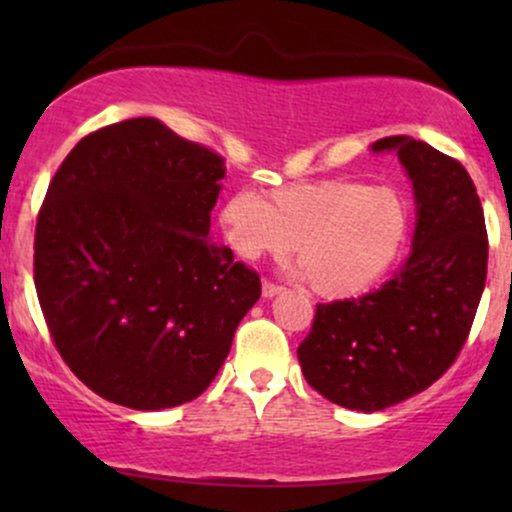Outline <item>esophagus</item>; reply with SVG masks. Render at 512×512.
Returning <instances> with one entry per match:
<instances>
[{
	"label": "esophagus",
	"instance_id": "obj_1",
	"mask_svg": "<svg viewBox=\"0 0 512 512\" xmlns=\"http://www.w3.org/2000/svg\"><path fill=\"white\" fill-rule=\"evenodd\" d=\"M279 291H281V286L274 284V281H267V279L262 281V296H264V298H272V296H276V293H279Z\"/></svg>",
	"mask_w": 512,
	"mask_h": 512
}]
</instances>
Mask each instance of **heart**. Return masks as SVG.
Segmentation results:
<instances>
[{
  "mask_svg": "<svg viewBox=\"0 0 512 512\" xmlns=\"http://www.w3.org/2000/svg\"><path fill=\"white\" fill-rule=\"evenodd\" d=\"M221 231L243 260L296 262L315 293L351 298L373 289L395 267L409 236V207L390 187L361 180H315L279 187L267 202L238 192L223 204Z\"/></svg>",
  "mask_w": 512,
  "mask_h": 512,
  "instance_id": "obj_1",
  "label": "heart"
}]
</instances>
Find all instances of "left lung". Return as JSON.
<instances>
[{
    "label": "left lung",
    "instance_id": "8db88e82",
    "mask_svg": "<svg viewBox=\"0 0 512 512\" xmlns=\"http://www.w3.org/2000/svg\"><path fill=\"white\" fill-rule=\"evenodd\" d=\"M414 182L409 255L378 291L317 303L298 361L313 390L346 409L380 411L431 387L460 356L486 284L489 236L477 187L457 158L385 137Z\"/></svg>",
    "mask_w": 512,
    "mask_h": 512
}]
</instances>
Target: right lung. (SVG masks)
<instances>
[{
  "label": "right lung",
  "mask_w": 512,
  "mask_h": 512,
  "mask_svg": "<svg viewBox=\"0 0 512 512\" xmlns=\"http://www.w3.org/2000/svg\"><path fill=\"white\" fill-rule=\"evenodd\" d=\"M223 175L216 151L134 117L86 134L50 180L35 291L64 363L108 402H192L260 298V274L209 233Z\"/></svg>",
  "instance_id": "obj_1"
}]
</instances>
